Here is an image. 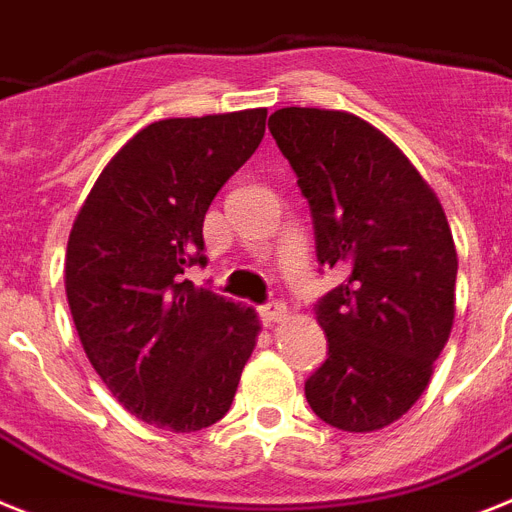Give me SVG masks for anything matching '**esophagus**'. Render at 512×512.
Segmentation results:
<instances>
[{
  "label": "esophagus",
  "instance_id": "esophagus-1",
  "mask_svg": "<svg viewBox=\"0 0 512 512\" xmlns=\"http://www.w3.org/2000/svg\"><path fill=\"white\" fill-rule=\"evenodd\" d=\"M285 316H287V305L279 303V300H272V303L261 305V318H264L269 326H272V323H277V321H282Z\"/></svg>",
  "mask_w": 512,
  "mask_h": 512
}]
</instances>
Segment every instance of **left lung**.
<instances>
[{"label": "left lung", "mask_w": 512, "mask_h": 512, "mask_svg": "<svg viewBox=\"0 0 512 512\" xmlns=\"http://www.w3.org/2000/svg\"><path fill=\"white\" fill-rule=\"evenodd\" d=\"M269 131L310 204L318 261L347 272L316 305L329 357L305 399L331 427L383 430L422 396L451 336V225L409 157L355 113L279 108Z\"/></svg>", "instance_id": "left-lung-1"}]
</instances>
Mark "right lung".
<instances>
[{"label":"right lung","instance_id":"right-lung-1","mask_svg":"<svg viewBox=\"0 0 512 512\" xmlns=\"http://www.w3.org/2000/svg\"><path fill=\"white\" fill-rule=\"evenodd\" d=\"M264 129L266 108L144 126L74 217L64 285L82 349L108 391L147 425H214L256 347V310L181 274L207 264L204 214Z\"/></svg>","mask_w":512,"mask_h":512}]
</instances>
